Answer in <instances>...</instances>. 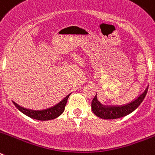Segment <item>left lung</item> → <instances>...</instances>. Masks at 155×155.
I'll list each match as a JSON object with an SVG mask.
<instances>
[{
  "label": "left lung",
  "instance_id": "left-lung-1",
  "mask_svg": "<svg viewBox=\"0 0 155 155\" xmlns=\"http://www.w3.org/2000/svg\"><path fill=\"white\" fill-rule=\"evenodd\" d=\"M147 89H148V85L145 88L144 91L139 94L136 98H134L128 103L120 105H104L98 101L96 94L91 102L92 112L95 116L104 120H114V119L124 117L134 112L140 105L147 94Z\"/></svg>",
  "mask_w": 155,
  "mask_h": 155
}]
</instances>
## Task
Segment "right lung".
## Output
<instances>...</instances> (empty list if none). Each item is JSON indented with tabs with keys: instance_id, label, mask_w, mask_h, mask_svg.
<instances>
[{
	"instance_id": "obj_1",
	"label": "right lung",
	"mask_w": 155,
	"mask_h": 155,
	"mask_svg": "<svg viewBox=\"0 0 155 155\" xmlns=\"http://www.w3.org/2000/svg\"><path fill=\"white\" fill-rule=\"evenodd\" d=\"M70 94H68L64 99L61 100V102L57 103V105H53V106H52L50 108H48V109H42V110H33V109H26V108L21 107V105H18L14 101L13 103L15 104V105L17 109L20 112H21L23 114L26 115L27 116H28L30 118H32L34 120H41V121H43V120H50L57 118L58 116H60L64 113Z\"/></svg>"
}]
</instances>
